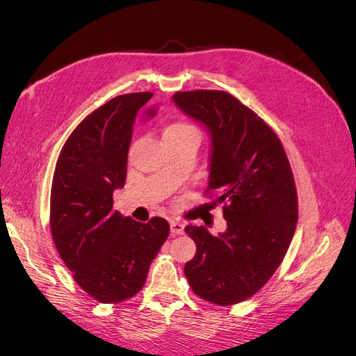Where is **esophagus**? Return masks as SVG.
I'll list each match as a JSON object with an SVG mask.
<instances>
[{
    "mask_svg": "<svg viewBox=\"0 0 356 356\" xmlns=\"http://www.w3.org/2000/svg\"><path fill=\"white\" fill-rule=\"evenodd\" d=\"M170 232L172 235H181L184 232V225L177 220L170 222Z\"/></svg>",
    "mask_w": 356,
    "mask_h": 356,
    "instance_id": "esophagus-1",
    "label": "esophagus"
}]
</instances>
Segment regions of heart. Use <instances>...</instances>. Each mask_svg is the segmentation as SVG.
<instances>
[{
    "label": "heart",
    "instance_id": "b5f03b06",
    "mask_svg": "<svg viewBox=\"0 0 356 356\" xmlns=\"http://www.w3.org/2000/svg\"><path fill=\"white\" fill-rule=\"evenodd\" d=\"M163 136H196L199 138L197 128L184 121H177L165 127Z\"/></svg>",
    "mask_w": 356,
    "mask_h": 356
}]
</instances>
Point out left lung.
I'll return each mask as SVG.
<instances>
[{
	"label": "left lung",
	"mask_w": 356,
	"mask_h": 356,
	"mask_svg": "<svg viewBox=\"0 0 356 356\" xmlns=\"http://www.w3.org/2000/svg\"><path fill=\"white\" fill-rule=\"evenodd\" d=\"M175 104L212 137L209 186L227 231L186 227L196 244L184 275L196 296L218 306L252 297L275 273L290 247L298 203L291 167L274 129L225 90L176 92Z\"/></svg>",
	"instance_id": "left-lung-1"
}]
</instances>
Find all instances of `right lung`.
<instances>
[{"label": "right lung", "instance_id": "add662e5", "mask_svg": "<svg viewBox=\"0 0 356 356\" xmlns=\"http://www.w3.org/2000/svg\"><path fill=\"white\" fill-rule=\"evenodd\" d=\"M152 97L125 93L93 111L73 129L56 163L53 242L74 282L99 303L134 297L170 232L160 216L141 223L112 209L114 191L125 184L134 122ZM154 115V106L146 108L144 118Z\"/></svg>", "mask_w": 356, "mask_h": 356}]
</instances>
